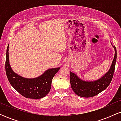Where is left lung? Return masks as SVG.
<instances>
[{
	"label": "left lung",
	"instance_id": "obj_1",
	"mask_svg": "<svg viewBox=\"0 0 121 121\" xmlns=\"http://www.w3.org/2000/svg\"><path fill=\"white\" fill-rule=\"evenodd\" d=\"M113 47L115 50V56L110 68L99 80L93 81H83L76 74L70 72V85L73 91L77 95L86 98L94 97L108 87L113 78L117 60L116 48L113 45Z\"/></svg>",
	"mask_w": 121,
	"mask_h": 121
}]
</instances>
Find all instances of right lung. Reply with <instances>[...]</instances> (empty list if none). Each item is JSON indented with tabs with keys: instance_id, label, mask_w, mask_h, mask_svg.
<instances>
[{
	"instance_id": "1",
	"label": "right lung",
	"mask_w": 121,
	"mask_h": 121,
	"mask_svg": "<svg viewBox=\"0 0 121 121\" xmlns=\"http://www.w3.org/2000/svg\"><path fill=\"white\" fill-rule=\"evenodd\" d=\"M60 68L49 69L41 76L35 78H26L16 74L9 65L8 45L5 59V72L12 86L21 95L26 98L39 99L49 92L52 79Z\"/></svg>"
}]
</instances>
